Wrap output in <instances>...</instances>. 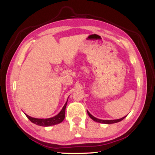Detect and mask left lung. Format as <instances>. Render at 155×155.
Returning <instances> with one entry per match:
<instances>
[{
    "mask_svg": "<svg viewBox=\"0 0 155 155\" xmlns=\"http://www.w3.org/2000/svg\"><path fill=\"white\" fill-rule=\"evenodd\" d=\"M87 113L88 114V116H89L92 119H93V120L96 121V122H98V123H104V124H113V123H118V122H120L122 120H123L124 118L126 117V116L120 118V119H117V120H101V119H98V118H95L94 117H93V115L91 114L89 112H88L87 110Z\"/></svg>",
    "mask_w": 155,
    "mask_h": 155,
    "instance_id": "left-lung-1",
    "label": "left lung"
}]
</instances>
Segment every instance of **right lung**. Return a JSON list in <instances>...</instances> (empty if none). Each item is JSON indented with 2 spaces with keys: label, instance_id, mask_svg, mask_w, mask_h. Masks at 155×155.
I'll return each mask as SVG.
<instances>
[{
  "label": "right lung",
  "instance_id": "1",
  "mask_svg": "<svg viewBox=\"0 0 155 155\" xmlns=\"http://www.w3.org/2000/svg\"><path fill=\"white\" fill-rule=\"evenodd\" d=\"M68 101V100H67ZM67 102L65 103L64 105L63 108L61 110V111L56 116L52 117V118H36L31 117L30 116H28L27 114L26 116L30 120L32 123H33L39 125V126H42V127H48V126H52V125H54L61 123V122L63 121L65 117V109H66V107H67Z\"/></svg>",
  "mask_w": 155,
  "mask_h": 155
}]
</instances>
